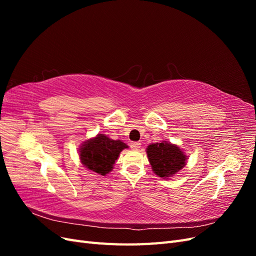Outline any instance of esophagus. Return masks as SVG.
I'll list each match as a JSON object with an SVG mask.
<instances>
[{"mask_svg":"<svg viewBox=\"0 0 256 256\" xmlns=\"http://www.w3.org/2000/svg\"><path fill=\"white\" fill-rule=\"evenodd\" d=\"M130 147L132 150H140L141 143L140 142H132V143H130Z\"/></svg>","mask_w":256,"mask_h":256,"instance_id":"34e87169","label":"esophagus"}]
</instances>
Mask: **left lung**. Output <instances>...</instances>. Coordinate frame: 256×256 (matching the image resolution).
Segmentation results:
<instances>
[{
	"mask_svg": "<svg viewBox=\"0 0 256 256\" xmlns=\"http://www.w3.org/2000/svg\"><path fill=\"white\" fill-rule=\"evenodd\" d=\"M146 152L154 173L162 178L171 177L180 171L187 160L180 147L166 141L148 145Z\"/></svg>",
	"mask_w": 256,
	"mask_h": 256,
	"instance_id": "left-lung-1",
	"label": "left lung"
}]
</instances>
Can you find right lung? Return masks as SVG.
I'll return each mask as SVG.
<instances>
[{
	"label": "right lung",
	"mask_w": 256,
	"mask_h": 256,
	"mask_svg": "<svg viewBox=\"0 0 256 256\" xmlns=\"http://www.w3.org/2000/svg\"><path fill=\"white\" fill-rule=\"evenodd\" d=\"M127 147V144L120 140H112L104 134H97L96 138L82 144L79 150L80 159L85 168L104 176L111 172L115 160Z\"/></svg>",
	"instance_id": "add662e5"
}]
</instances>
